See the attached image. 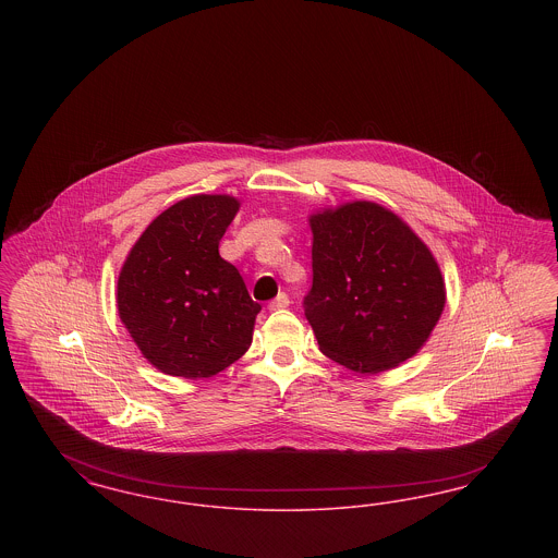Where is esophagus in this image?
<instances>
[{"instance_id": "obj_1", "label": "esophagus", "mask_w": 558, "mask_h": 558, "mask_svg": "<svg viewBox=\"0 0 558 558\" xmlns=\"http://www.w3.org/2000/svg\"><path fill=\"white\" fill-rule=\"evenodd\" d=\"M289 303H291V301H289V294L280 292L274 301H269V305H267V307L274 312V310H284V307H289Z\"/></svg>"}]
</instances>
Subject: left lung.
Listing matches in <instances>:
<instances>
[{
	"label": "left lung",
	"mask_w": 558,
	"mask_h": 558,
	"mask_svg": "<svg viewBox=\"0 0 558 558\" xmlns=\"http://www.w3.org/2000/svg\"><path fill=\"white\" fill-rule=\"evenodd\" d=\"M314 282L303 299L319 351L360 374L425 345L446 305L435 257L396 213L355 201L310 217Z\"/></svg>",
	"instance_id": "1"
}]
</instances>
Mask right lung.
Wrapping results in <instances>:
<instances>
[{
  "instance_id": "add662e5",
  "label": "right lung",
  "mask_w": 558,
  "mask_h": 558,
  "mask_svg": "<svg viewBox=\"0 0 558 558\" xmlns=\"http://www.w3.org/2000/svg\"><path fill=\"white\" fill-rule=\"evenodd\" d=\"M228 194H194L171 205L133 244L117 282L119 318L160 372L207 378L253 341L262 305L219 240L239 211Z\"/></svg>"
}]
</instances>
